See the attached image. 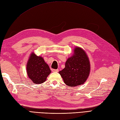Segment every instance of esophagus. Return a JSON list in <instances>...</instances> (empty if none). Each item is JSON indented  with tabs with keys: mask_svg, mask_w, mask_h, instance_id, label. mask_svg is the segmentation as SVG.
Here are the masks:
<instances>
[{
	"mask_svg": "<svg viewBox=\"0 0 120 120\" xmlns=\"http://www.w3.org/2000/svg\"><path fill=\"white\" fill-rule=\"evenodd\" d=\"M52 72H59V70H55V69H52Z\"/></svg>",
	"mask_w": 120,
	"mask_h": 120,
	"instance_id": "34e87169",
	"label": "esophagus"
}]
</instances>
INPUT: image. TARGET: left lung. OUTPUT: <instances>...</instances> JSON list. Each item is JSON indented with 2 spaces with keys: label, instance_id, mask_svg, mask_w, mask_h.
I'll use <instances>...</instances> for the list:
<instances>
[{
  "label": "left lung",
  "instance_id": "left-lung-1",
  "mask_svg": "<svg viewBox=\"0 0 120 120\" xmlns=\"http://www.w3.org/2000/svg\"><path fill=\"white\" fill-rule=\"evenodd\" d=\"M90 70L88 55L82 49L77 46L75 48L72 56L66 61L65 68L59 73L67 85L74 87L85 83L89 77Z\"/></svg>",
  "mask_w": 120,
  "mask_h": 120
}]
</instances>
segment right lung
<instances>
[{
  "label": "right lung",
  "instance_id": "right-lung-1",
  "mask_svg": "<svg viewBox=\"0 0 120 120\" xmlns=\"http://www.w3.org/2000/svg\"><path fill=\"white\" fill-rule=\"evenodd\" d=\"M26 72L28 78L32 82L41 84L46 81L51 71L42 57L37 56L32 52L27 61Z\"/></svg>",
  "mask_w": 120,
  "mask_h": 120
}]
</instances>
